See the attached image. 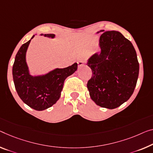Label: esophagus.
<instances>
[{"mask_svg": "<svg viewBox=\"0 0 153 153\" xmlns=\"http://www.w3.org/2000/svg\"><path fill=\"white\" fill-rule=\"evenodd\" d=\"M77 63H78V67L79 68H81V66H83V65H84V62H83V61H81V60L79 61V62H77Z\"/></svg>", "mask_w": 153, "mask_h": 153, "instance_id": "34e87169", "label": "esophagus"}]
</instances>
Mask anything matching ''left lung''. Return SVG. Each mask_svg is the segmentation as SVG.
Here are the masks:
<instances>
[{
	"label": "left lung",
	"mask_w": 153,
	"mask_h": 153,
	"mask_svg": "<svg viewBox=\"0 0 153 153\" xmlns=\"http://www.w3.org/2000/svg\"><path fill=\"white\" fill-rule=\"evenodd\" d=\"M100 37V53L89 59L92 72L87 87L94 102L113 109L127 101L137 84L140 65L131 42L116 30L105 31Z\"/></svg>",
	"instance_id": "obj_1"
}]
</instances>
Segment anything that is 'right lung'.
<instances>
[{"mask_svg": "<svg viewBox=\"0 0 153 153\" xmlns=\"http://www.w3.org/2000/svg\"><path fill=\"white\" fill-rule=\"evenodd\" d=\"M41 36L51 38L55 37V34ZM34 36L22 44L18 51L12 74L15 88L21 100L32 109L43 111L52 107L59 99L65 79L77 70V63L65 68H56L44 75H30L26 62V53Z\"/></svg>", "mask_w": 153, "mask_h": 153, "instance_id": "obj_1", "label": "right lung"}]
</instances>
